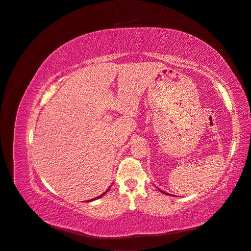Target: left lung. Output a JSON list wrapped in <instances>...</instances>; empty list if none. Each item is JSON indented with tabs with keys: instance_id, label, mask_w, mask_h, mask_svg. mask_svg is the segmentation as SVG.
<instances>
[{
	"instance_id": "left-lung-1",
	"label": "left lung",
	"mask_w": 251,
	"mask_h": 251,
	"mask_svg": "<svg viewBox=\"0 0 251 251\" xmlns=\"http://www.w3.org/2000/svg\"><path fill=\"white\" fill-rule=\"evenodd\" d=\"M159 190H160V191H161V192H163V193H165V194H166V192H164V191H162V190H161V189H159Z\"/></svg>"
}]
</instances>
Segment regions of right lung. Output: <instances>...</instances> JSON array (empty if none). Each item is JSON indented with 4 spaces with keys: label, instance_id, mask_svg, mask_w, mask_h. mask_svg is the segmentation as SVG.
I'll use <instances>...</instances> for the list:
<instances>
[{
    "label": "right lung",
    "instance_id": "add662e5",
    "mask_svg": "<svg viewBox=\"0 0 251 251\" xmlns=\"http://www.w3.org/2000/svg\"><path fill=\"white\" fill-rule=\"evenodd\" d=\"M110 188H111V187H110ZM108 191H109V189H108V190H107V191H105V192H104V193H102V194H100V196H98V197H96V199H92V200H90V201H96V200H99V199H100V197H101V196H102V195H104V194H105V193H107V192H108Z\"/></svg>",
    "mask_w": 251,
    "mask_h": 251
}]
</instances>
